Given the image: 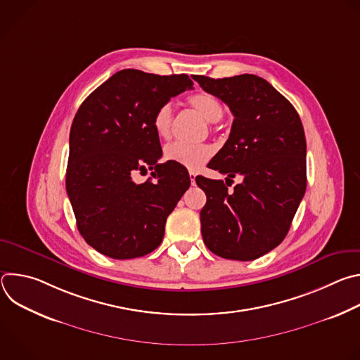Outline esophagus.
<instances>
[{"mask_svg": "<svg viewBox=\"0 0 360 360\" xmlns=\"http://www.w3.org/2000/svg\"><path fill=\"white\" fill-rule=\"evenodd\" d=\"M189 178H191V182H192V185H195V178H196V174L195 172H189Z\"/></svg>", "mask_w": 360, "mask_h": 360, "instance_id": "esophagus-1", "label": "esophagus"}]
</instances>
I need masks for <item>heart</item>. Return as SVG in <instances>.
I'll return each instance as SVG.
<instances>
[{
    "label": "heart",
    "instance_id": "b5f03b06",
    "mask_svg": "<svg viewBox=\"0 0 360 360\" xmlns=\"http://www.w3.org/2000/svg\"><path fill=\"white\" fill-rule=\"evenodd\" d=\"M188 104L192 110H195L205 121L210 124L218 122L225 112L221 101L207 92H196L191 95L188 98ZM172 121H174V108L169 102L162 104L155 111V114H153L152 125H153V129H155V134L161 139H168L171 136ZM211 157H212V148L207 143L189 145L182 142H172L167 145L164 149V158L167 161L175 162L188 169L200 168Z\"/></svg>",
    "mask_w": 360,
    "mask_h": 360
}]
</instances>
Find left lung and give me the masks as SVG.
I'll return each mask as SVG.
<instances>
[{"instance_id": "1", "label": "left lung", "mask_w": 360, "mask_h": 360, "mask_svg": "<svg viewBox=\"0 0 360 360\" xmlns=\"http://www.w3.org/2000/svg\"><path fill=\"white\" fill-rule=\"evenodd\" d=\"M193 79L224 101L235 117L228 141L208 167L228 175L226 179L242 178L233 191L224 181L195 178L207 195L200 211L203 242L225 259H258L285 239L306 191L300 118L261 77L193 75Z\"/></svg>"}]
</instances>
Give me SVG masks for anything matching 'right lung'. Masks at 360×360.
Returning <instances> with one entry per match:
<instances>
[{
    "label": "right lung",
    "instance_id": "obj_1",
    "mask_svg": "<svg viewBox=\"0 0 360 360\" xmlns=\"http://www.w3.org/2000/svg\"><path fill=\"white\" fill-rule=\"evenodd\" d=\"M188 75L122 70L81 104L70 132L67 193L82 238L112 259H134L155 250L168 215L191 185L186 168L158 164L155 111L192 88ZM150 169L136 184L135 172Z\"/></svg>",
    "mask_w": 360,
    "mask_h": 360
}]
</instances>
